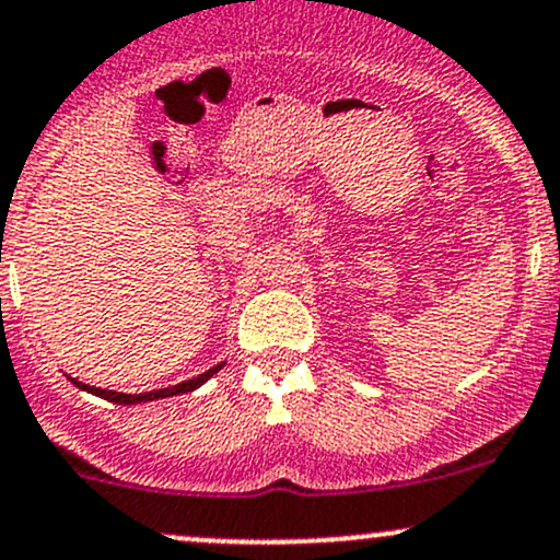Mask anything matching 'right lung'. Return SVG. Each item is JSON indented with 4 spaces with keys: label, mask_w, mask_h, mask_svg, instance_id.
I'll return each mask as SVG.
<instances>
[{
    "label": "right lung",
    "mask_w": 560,
    "mask_h": 560,
    "mask_svg": "<svg viewBox=\"0 0 560 560\" xmlns=\"http://www.w3.org/2000/svg\"><path fill=\"white\" fill-rule=\"evenodd\" d=\"M220 370H223V364L212 366V370H207L205 374H199V377H194V380H186V383L172 385V388H159V390H149V393H116V390H106V388H95V385H84V383H79V380H73V377H69V380H71L73 385H77V388L88 390V393H92V396H101V398H106V401L125 404V407H130V404L156 401V398L180 396V393H190V390H196V388H199V385H205L207 380H210L212 374H214V372H220Z\"/></svg>",
    "instance_id": "1"
}]
</instances>
